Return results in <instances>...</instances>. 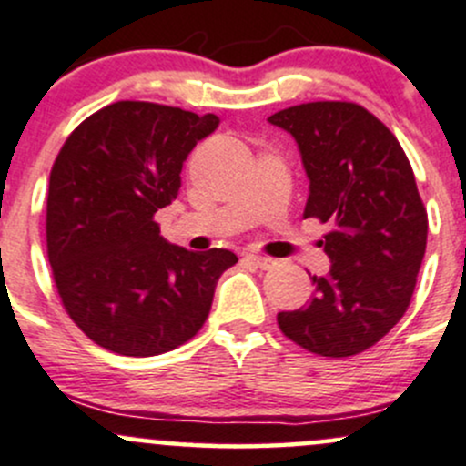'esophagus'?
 <instances>
[{"mask_svg": "<svg viewBox=\"0 0 466 466\" xmlns=\"http://www.w3.org/2000/svg\"><path fill=\"white\" fill-rule=\"evenodd\" d=\"M246 261L252 263V266L261 268V270H270V268L277 266V261L270 257H261V254H246Z\"/></svg>", "mask_w": 466, "mask_h": 466, "instance_id": "obj_1", "label": "esophagus"}]
</instances>
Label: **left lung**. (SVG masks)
<instances>
[{"mask_svg": "<svg viewBox=\"0 0 466 466\" xmlns=\"http://www.w3.org/2000/svg\"><path fill=\"white\" fill-rule=\"evenodd\" d=\"M268 120L295 136L310 178L303 218L330 223L332 266L308 306L279 312L288 339L321 357L375 346L404 317L427 249L429 217L393 131L355 102H306Z\"/></svg>", "mask_w": 466, "mask_h": 466, "instance_id": "1", "label": "left lung"}]
</instances>
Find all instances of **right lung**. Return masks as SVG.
<instances>
[{"label":"right lung","instance_id":"1","mask_svg":"<svg viewBox=\"0 0 466 466\" xmlns=\"http://www.w3.org/2000/svg\"><path fill=\"white\" fill-rule=\"evenodd\" d=\"M218 127L214 114L120 100L82 120L62 145L46 196V254L73 323L102 349L163 355L209 315L229 249L169 246L154 217L178 196L180 169Z\"/></svg>","mask_w":466,"mask_h":466}]
</instances>
